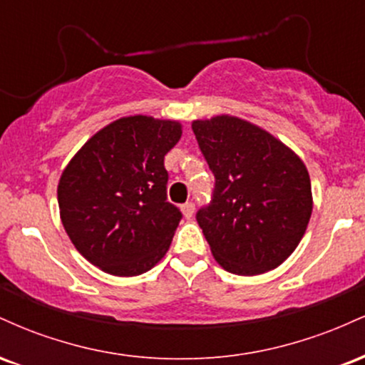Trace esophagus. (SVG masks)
<instances>
[{
	"label": "esophagus",
	"mask_w": 365,
	"mask_h": 365,
	"mask_svg": "<svg viewBox=\"0 0 365 365\" xmlns=\"http://www.w3.org/2000/svg\"><path fill=\"white\" fill-rule=\"evenodd\" d=\"M194 211H195L194 202H185V204H183V206H182V212H183V216L187 217V220H188V217L194 216Z\"/></svg>",
	"instance_id": "obj_1"
}]
</instances>
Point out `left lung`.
Instances as JSON below:
<instances>
[{"instance_id":"obj_1","label":"left lung","mask_w":365,"mask_h":365,"mask_svg":"<svg viewBox=\"0 0 365 365\" xmlns=\"http://www.w3.org/2000/svg\"><path fill=\"white\" fill-rule=\"evenodd\" d=\"M192 130L216 178L211 204L197 212L216 262L240 276L278 267L300 244L312 215L304 161L238 116L194 120Z\"/></svg>"}]
</instances>
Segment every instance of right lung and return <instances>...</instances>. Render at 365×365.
<instances>
[{"instance_id": "add662e5", "label": "right lung", "mask_w": 365, "mask_h": 365, "mask_svg": "<svg viewBox=\"0 0 365 365\" xmlns=\"http://www.w3.org/2000/svg\"><path fill=\"white\" fill-rule=\"evenodd\" d=\"M180 137L177 120L123 116L96 132L63 170V228L104 273L142 274L168 252L182 212L166 200L165 156Z\"/></svg>"}]
</instances>
